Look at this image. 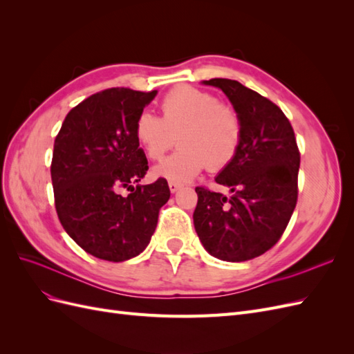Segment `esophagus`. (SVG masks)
Masks as SVG:
<instances>
[{
  "label": "esophagus",
  "instance_id": "obj_1",
  "mask_svg": "<svg viewBox=\"0 0 354 354\" xmlns=\"http://www.w3.org/2000/svg\"><path fill=\"white\" fill-rule=\"evenodd\" d=\"M168 187H169V190H171V194H176L177 190H180V185H177V183H174V181H169L168 183Z\"/></svg>",
  "mask_w": 354,
  "mask_h": 354
}]
</instances>
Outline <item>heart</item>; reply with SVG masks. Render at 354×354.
I'll use <instances>...</instances> for the list:
<instances>
[{
	"mask_svg": "<svg viewBox=\"0 0 354 354\" xmlns=\"http://www.w3.org/2000/svg\"><path fill=\"white\" fill-rule=\"evenodd\" d=\"M160 111L162 118L145 109L134 124L137 142L153 160L162 159L178 136L181 149L153 168L156 177L186 183L205 167L216 173L236 158L242 143L241 118L217 95L178 85L160 102Z\"/></svg>",
	"mask_w": 354,
	"mask_h": 354,
	"instance_id": "obj_1",
	"label": "heart"
}]
</instances>
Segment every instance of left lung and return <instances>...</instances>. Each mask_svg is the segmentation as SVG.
<instances>
[{
    "label": "left lung",
    "mask_w": 354,
    "mask_h": 354,
    "mask_svg": "<svg viewBox=\"0 0 354 354\" xmlns=\"http://www.w3.org/2000/svg\"><path fill=\"white\" fill-rule=\"evenodd\" d=\"M205 85L227 95L242 122V143L216 181L226 196L196 187L194 224L211 255L239 263L269 251L281 239L298 198L299 151L281 108L238 81L212 78Z\"/></svg>",
    "instance_id": "8db88e82"
}]
</instances>
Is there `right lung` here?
Masks as SVG:
<instances>
[{
	"label": "right lung",
	"instance_id": "1",
	"mask_svg": "<svg viewBox=\"0 0 354 354\" xmlns=\"http://www.w3.org/2000/svg\"><path fill=\"white\" fill-rule=\"evenodd\" d=\"M156 93L124 87L95 93L66 115L56 136L51 181L57 217L100 260L120 263L143 252L169 199L165 178L133 186L149 169L134 124ZM122 188L131 194L122 197Z\"/></svg>",
	"mask_w": 354,
	"mask_h": 354
}]
</instances>
